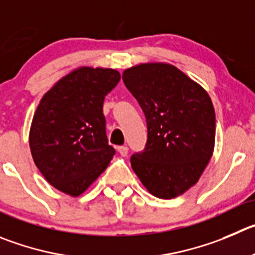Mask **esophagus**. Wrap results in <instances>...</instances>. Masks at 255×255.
Segmentation results:
<instances>
[{
	"instance_id": "34e87169",
	"label": "esophagus",
	"mask_w": 255,
	"mask_h": 255,
	"mask_svg": "<svg viewBox=\"0 0 255 255\" xmlns=\"http://www.w3.org/2000/svg\"><path fill=\"white\" fill-rule=\"evenodd\" d=\"M118 152H120L121 156L126 157L128 154V147L127 146H120L118 147Z\"/></svg>"
}]
</instances>
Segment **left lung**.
Segmentation results:
<instances>
[{
	"label": "left lung",
	"instance_id": "8db88e82",
	"mask_svg": "<svg viewBox=\"0 0 255 255\" xmlns=\"http://www.w3.org/2000/svg\"><path fill=\"white\" fill-rule=\"evenodd\" d=\"M123 82L147 121L146 148L130 166L147 191L173 199L199 181L215 146V111L199 83L168 63H143L123 71Z\"/></svg>",
	"mask_w": 255,
	"mask_h": 255
}]
</instances>
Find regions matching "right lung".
Segmentation results:
<instances>
[{"label":"right lung","mask_w":255,"mask_h":255,"mask_svg":"<svg viewBox=\"0 0 255 255\" xmlns=\"http://www.w3.org/2000/svg\"><path fill=\"white\" fill-rule=\"evenodd\" d=\"M120 80L116 69L80 66L59 79L40 101L28 144L36 167L59 191L82 195L113 158L103 102Z\"/></svg>","instance_id":"1"}]
</instances>
